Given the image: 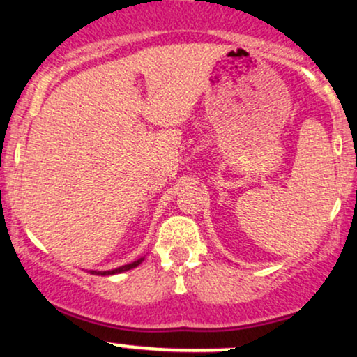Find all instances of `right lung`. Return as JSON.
Wrapping results in <instances>:
<instances>
[{
    "label": "right lung",
    "mask_w": 357,
    "mask_h": 357,
    "mask_svg": "<svg viewBox=\"0 0 357 357\" xmlns=\"http://www.w3.org/2000/svg\"><path fill=\"white\" fill-rule=\"evenodd\" d=\"M142 260H144V257L137 258V260L130 261V264L122 265V267H117V268H114V270H104V272H102V270H90V273H93V275H114V273H122V272H127V270L136 268Z\"/></svg>",
    "instance_id": "right-lung-1"
}]
</instances>
